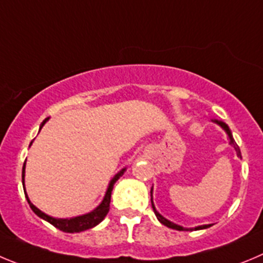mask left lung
Wrapping results in <instances>:
<instances>
[{
	"instance_id": "8db88e82",
	"label": "left lung",
	"mask_w": 263,
	"mask_h": 263,
	"mask_svg": "<svg viewBox=\"0 0 263 263\" xmlns=\"http://www.w3.org/2000/svg\"><path fill=\"white\" fill-rule=\"evenodd\" d=\"M215 122H217V123L219 124V126L222 127V128L224 129L226 132H227L228 137H230V144H231V145H234V146H235V149H236V152H237V156H239V157H241V153H240V149H239V146H237V144L235 143L234 137H232V134H231V131H230V128H228V126H227V124H226V123H223V122H218V120H215ZM152 191H153V190H152ZM152 191H151V196H152ZM151 201H152V208H153V212H154V214H156V217L158 218V220H159V222L162 223V224L167 226L168 228H173V230H178V231H188V228H184V227H181V226H178V224H175V223L170 222V220H167V219H166V218H163V217H162V215L159 214L158 212H157V210H156V208H154V205H153V198H151ZM210 226H212V224L198 226V227L191 228V230H203V228H208V227H210Z\"/></svg>"
}]
</instances>
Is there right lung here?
<instances>
[{
    "label": "right lung",
    "instance_id": "1",
    "mask_svg": "<svg viewBox=\"0 0 263 263\" xmlns=\"http://www.w3.org/2000/svg\"><path fill=\"white\" fill-rule=\"evenodd\" d=\"M48 119L49 118H46V119L44 120L43 123H41L40 128L46 123V120ZM24 166H26V162H24L23 171H22V181H23V188H24ZM124 171H126V168H123V170L120 171V173H118L117 175L112 178V180L110 181L109 188H107V191H106V195H105L104 200H102V202L100 203V206H97V208H96L93 212L88 213V214H84V215H80V217L70 218V219H57V218H51V217H49V215H46L45 213L41 212V210H39L37 208H36V206L31 202V201H29V198L27 197V193H26V197H27V201H28V203H29V208L33 210V213H35L36 215H39L40 218H43V219H45L46 222H49L50 224H53L55 228H58V230H61V231H63V232H70V234H73V232H82V231H85V230H89V228L95 227V226H97L98 223L102 222V219L106 217V214L109 213V209H110V198H111L112 187H114L115 181H117L120 176L123 175Z\"/></svg>",
    "mask_w": 263,
    "mask_h": 263
}]
</instances>
